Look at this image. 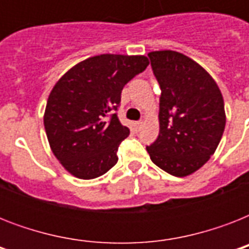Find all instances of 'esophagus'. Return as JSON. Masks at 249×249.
<instances>
[{
	"instance_id": "1",
	"label": "esophagus",
	"mask_w": 249,
	"mask_h": 249,
	"mask_svg": "<svg viewBox=\"0 0 249 249\" xmlns=\"http://www.w3.org/2000/svg\"><path fill=\"white\" fill-rule=\"evenodd\" d=\"M134 126H136V129H140L141 126H142V121H137L136 124H134Z\"/></svg>"
}]
</instances>
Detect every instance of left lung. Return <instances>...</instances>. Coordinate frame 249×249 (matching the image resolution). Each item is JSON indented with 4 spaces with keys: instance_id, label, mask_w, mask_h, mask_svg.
I'll list each match as a JSON object with an SVG mask.
<instances>
[{
    "instance_id": "obj_1",
    "label": "left lung",
    "mask_w": 249,
    "mask_h": 249,
    "mask_svg": "<svg viewBox=\"0 0 249 249\" xmlns=\"http://www.w3.org/2000/svg\"><path fill=\"white\" fill-rule=\"evenodd\" d=\"M148 58L161 95L159 136L146 150L166 173L185 177L204 165L220 143L224 98L212 76L189 56L161 50Z\"/></svg>"
}]
</instances>
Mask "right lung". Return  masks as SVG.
I'll return each instance as SVG.
<instances>
[{
  "label": "right lung",
  "mask_w": 249,
  "mask_h": 249,
  "mask_svg": "<svg viewBox=\"0 0 249 249\" xmlns=\"http://www.w3.org/2000/svg\"><path fill=\"white\" fill-rule=\"evenodd\" d=\"M147 66L143 55L102 54L76 64L53 88L45 130L53 154L75 177L93 179L117 163L130 133L116 113L121 90Z\"/></svg>",
  "instance_id": "right-lung-1"
}]
</instances>
